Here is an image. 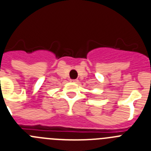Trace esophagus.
<instances>
[{
	"label": "esophagus",
	"mask_w": 151,
	"mask_h": 151,
	"mask_svg": "<svg viewBox=\"0 0 151 151\" xmlns=\"http://www.w3.org/2000/svg\"><path fill=\"white\" fill-rule=\"evenodd\" d=\"M70 81H71V83H78L79 80H71Z\"/></svg>",
	"instance_id": "esophagus-1"
}]
</instances>
